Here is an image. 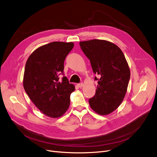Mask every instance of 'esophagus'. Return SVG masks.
<instances>
[{
	"label": "esophagus",
	"instance_id": "esophagus-1",
	"mask_svg": "<svg viewBox=\"0 0 157 157\" xmlns=\"http://www.w3.org/2000/svg\"><path fill=\"white\" fill-rule=\"evenodd\" d=\"M77 85H78V86L79 88H82V87L83 86L84 84H83L82 82H81V83H78Z\"/></svg>",
	"mask_w": 157,
	"mask_h": 157
}]
</instances>
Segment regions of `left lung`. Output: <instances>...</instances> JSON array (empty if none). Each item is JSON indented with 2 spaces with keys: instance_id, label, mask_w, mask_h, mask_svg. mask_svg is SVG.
Listing matches in <instances>:
<instances>
[{
  "instance_id": "8db88e82",
  "label": "left lung",
  "mask_w": 157,
  "mask_h": 157,
  "mask_svg": "<svg viewBox=\"0 0 157 157\" xmlns=\"http://www.w3.org/2000/svg\"><path fill=\"white\" fill-rule=\"evenodd\" d=\"M79 45L93 73L99 77L94 78L98 84L90 105L99 115H108L123 100L130 78L129 66L121 50L109 41L93 39L81 41Z\"/></svg>"
}]
</instances>
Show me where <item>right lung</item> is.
Returning <instances> with one entry per match:
<instances>
[{"instance_id":"obj_1","label":"right lung","mask_w":157,"mask_h":157,"mask_svg":"<svg viewBox=\"0 0 157 157\" xmlns=\"http://www.w3.org/2000/svg\"><path fill=\"white\" fill-rule=\"evenodd\" d=\"M74 47L73 42H52L35 50L25 67L23 85L31 100L42 113L51 118L64 115L70 104L73 84L63 76L64 62Z\"/></svg>"}]
</instances>
